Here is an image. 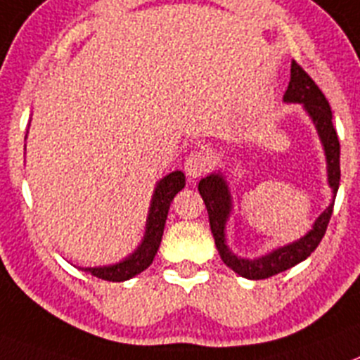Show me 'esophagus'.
Returning <instances> with one entry per match:
<instances>
[{"label":"esophagus","instance_id":"34e87169","mask_svg":"<svg viewBox=\"0 0 360 360\" xmlns=\"http://www.w3.org/2000/svg\"><path fill=\"white\" fill-rule=\"evenodd\" d=\"M210 167H212V158H210L208 152H192L190 156L184 161V172L190 179H197V177L204 176L208 172Z\"/></svg>","mask_w":360,"mask_h":360}]
</instances>
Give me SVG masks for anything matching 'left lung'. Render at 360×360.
Returning <instances> with one entry per match:
<instances>
[{"label": "left lung", "mask_w": 360, "mask_h": 360, "mask_svg": "<svg viewBox=\"0 0 360 360\" xmlns=\"http://www.w3.org/2000/svg\"><path fill=\"white\" fill-rule=\"evenodd\" d=\"M283 102L301 103L303 109L309 112L310 120L316 125L323 148H325L328 184L332 188L333 195H335L339 190V181H341V167H339L341 147H339L338 132L332 124V109H330L328 100L325 98L321 89L317 87V84L310 79L309 73L296 60H292V64H290V82L283 95ZM199 193L206 204V210H208L210 228H212L220 258L236 274H240L242 278H248V280H265V278L283 273L287 269L294 267L305 258H309L325 236L333 212L332 200L328 208L317 217L312 229L305 236H301L300 240L274 249V251L267 252L260 258H240L236 257L226 244V224H228V219L231 215L233 204L224 176L220 172H215L200 179Z\"/></svg>", "instance_id": "1"}]
</instances>
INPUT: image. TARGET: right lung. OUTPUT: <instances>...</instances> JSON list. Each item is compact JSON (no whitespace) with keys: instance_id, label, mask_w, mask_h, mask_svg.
Masks as SVG:
<instances>
[{"instance_id":"right-lung-1","label":"right lung","mask_w":360,"mask_h":360,"mask_svg":"<svg viewBox=\"0 0 360 360\" xmlns=\"http://www.w3.org/2000/svg\"><path fill=\"white\" fill-rule=\"evenodd\" d=\"M184 184H186L184 183V174L181 170L170 172L158 183L150 200V208H148L143 240H141V244L138 245V249L132 255H129L125 260L118 262V264L100 265V267H84V271L91 274V276L102 278V280L108 281L131 280L132 276L145 271L152 264L158 249H160L170 202L176 197V193L183 190Z\"/></svg>"}]
</instances>
